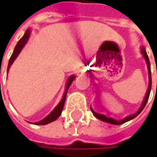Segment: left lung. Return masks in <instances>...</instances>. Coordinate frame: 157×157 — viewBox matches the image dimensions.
Returning a JSON list of instances; mask_svg holds the SVG:
<instances>
[{
  "label": "left lung",
  "instance_id": "1",
  "mask_svg": "<svg viewBox=\"0 0 157 157\" xmlns=\"http://www.w3.org/2000/svg\"><path fill=\"white\" fill-rule=\"evenodd\" d=\"M141 52H142V54H143V56L144 57V60H145V62H146V64H147V69H148V76H149V84H148V89H147L146 94H145V96H144V102H143V104H142L140 109L138 110V111H137L136 113H134V114H132V115H129V116H126V117H124V119H122V120H115V119H113V118H112V117H106V116H105V115H104V114H101V113H95L94 110L91 108V111L93 112L94 115L96 118H98L99 120H101V121H104V122H106V123H109V124H124V123H126V122H128V121H130V120L134 119L135 117H136V116H137V115H138V114L141 113L142 111H143V109L144 108V106H145V105H146V103H147V101H148V98H149L150 92H151V86H152V78H151V68H150V62H149V58H148V56H147V53H146V52H145L144 48H142Z\"/></svg>",
  "mask_w": 157,
  "mask_h": 157
}]
</instances>
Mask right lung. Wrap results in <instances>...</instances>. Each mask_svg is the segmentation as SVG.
<instances>
[{
  "instance_id": "add662e5",
  "label": "right lung",
  "mask_w": 157,
  "mask_h": 157,
  "mask_svg": "<svg viewBox=\"0 0 157 157\" xmlns=\"http://www.w3.org/2000/svg\"><path fill=\"white\" fill-rule=\"evenodd\" d=\"M30 34H31V30H30V29H28V30L25 32L24 35H23V36L19 40V42L17 43L15 48H14V51H13V54H12V56H11V58H10V61H9V63H8L7 72L9 71V69H10L11 65H12V64H13V63L14 62V60L17 58V56L19 55V53L21 52V51L22 50V48L24 47V45L26 44V43H27V41H28V39H29V37H30ZM75 75H71V76L68 78V81H67V82H66V88H65V91H64L63 96V98H62L61 102L58 104V105H57L54 109L52 110V111L48 114L45 118H44L43 120H41V121H39V122H35V124H39V125L47 124H49V123H52V122L55 121V120H56L60 115H61L62 111H63V109L64 103H65V98H66L67 91H68V89H69V87H70L71 83L73 82V81L75 80Z\"/></svg>"
}]
</instances>
